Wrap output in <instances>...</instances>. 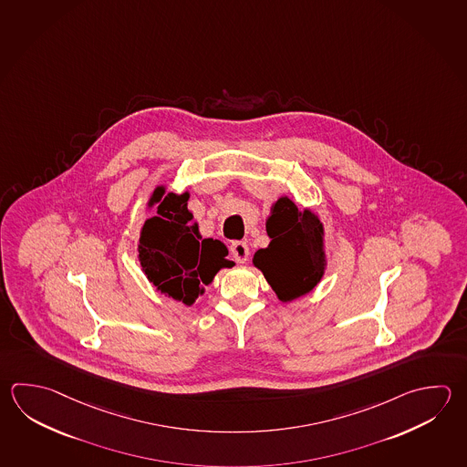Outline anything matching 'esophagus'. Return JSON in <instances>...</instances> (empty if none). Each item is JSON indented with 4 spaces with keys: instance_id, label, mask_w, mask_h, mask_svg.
<instances>
[{
    "instance_id": "esophagus-1",
    "label": "esophagus",
    "mask_w": 467,
    "mask_h": 467,
    "mask_svg": "<svg viewBox=\"0 0 467 467\" xmlns=\"http://www.w3.org/2000/svg\"><path fill=\"white\" fill-rule=\"evenodd\" d=\"M231 254L238 261L239 265H244L249 257V246L244 241H234L231 244Z\"/></svg>"
}]
</instances>
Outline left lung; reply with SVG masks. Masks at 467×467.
<instances>
[{"label": "left lung", "instance_id": "obj_1", "mask_svg": "<svg viewBox=\"0 0 467 467\" xmlns=\"http://www.w3.org/2000/svg\"><path fill=\"white\" fill-rule=\"evenodd\" d=\"M269 246L257 249L253 265L265 274L277 299L292 302L317 287L327 269L326 229L317 213L289 196L274 202L265 220Z\"/></svg>", "mask_w": 467, "mask_h": 467}]
</instances>
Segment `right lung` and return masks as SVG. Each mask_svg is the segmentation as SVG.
Wrapping results in <instances>:
<instances>
[{
  "label": "right lung",
  "instance_id": "obj_1",
  "mask_svg": "<svg viewBox=\"0 0 467 467\" xmlns=\"http://www.w3.org/2000/svg\"><path fill=\"white\" fill-rule=\"evenodd\" d=\"M188 198V192L173 193L167 185L153 190L147 206H157V216L141 226L137 257L157 291L190 307L204 294V285H210L223 267H233L234 261L226 259L228 247L220 239L200 234Z\"/></svg>",
  "mask_w": 467,
  "mask_h": 467
}]
</instances>
